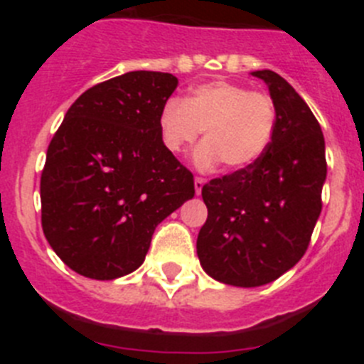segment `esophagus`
Here are the masks:
<instances>
[{"label":"esophagus","mask_w":364,"mask_h":364,"mask_svg":"<svg viewBox=\"0 0 364 364\" xmlns=\"http://www.w3.org/2000/svg\"><path fill=\"white\" fill-rule=\"evenodd\" d=\"M204 186H205V180L200 178V176H197V178H195V193H197V195H200Z\"/></svg>","instance_id":"1"}]
</instances>
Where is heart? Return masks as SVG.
I'll list each match as a JSON object with an SVG mask.
<instances>
[{"label":"heart","mask_w":364,"mask_h":364,"mask_svg":"<svg viewBox=\"0 0 364 364\" xmlns=\"http://www.w3.org/2000/svg\"><path fill=\"white\" fill-rule=\"evenodd\" d=\"M277 124L273 100L231 82H210L193 89L186 100L171 98L159 118L162 144L171 153L204 142L195 154L202 169L218 162L231 171L255 166L272 144Z\"/></svg>","instance_id":"1"}]
</instances>
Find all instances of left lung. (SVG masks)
Masks as SVG:
<instances>
[{
	"label": "left lung",
	"mask_w": 364,
	"mask_h": 364,
	"mask_svg": "<svg viewBox=\"0 0 364 364\" xmlns=\"http://www.w3.org/2000/svg\"><path fill=\"white\" fill-rule=\"evenodd\" d=\"M277 111L272 144L255 166L202 188L208 220L197 239L200 266L215 281L264 286L294 268L310 244L326 180L319 122L273 70H253Z\"/></svg>",
	"instance_id": "1"
}]
</instances>
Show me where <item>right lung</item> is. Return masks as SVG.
I'll return each instance as SVG.
<instances>
[{
  "mask_svg": "<svg viewBox=\"0 0 364 364\" xmlns=\"http://www.w3.org/2000/svg\"><path fill=\"white\" fill-rule=\"evenodd\" d=\"M178 85L131 70L69 107L41 173V226L73 272L112 281L140 268L154 228L195 195L193 175L162 144L159 118Z\"/></svg>",
  "mask_w": 364,
  "mask_h": 364,
  "instance_id": "add662e5",
  "label": "right lung"
}]
</instances>
